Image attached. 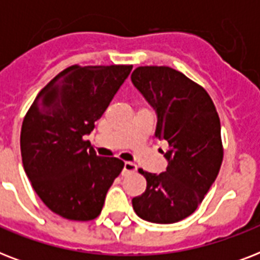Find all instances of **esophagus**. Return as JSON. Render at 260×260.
<instances>
[{"label": "esophagus", "mask_w": 260, "mask_h": 260, "mask_svg": "<svg viewBox=\"0 0 260 260\" xmlns=\"http://www.w3.org/2000/svg\"><path fill=\"white\" fill-rule=\"evenodd\" d=\"M136 169H138V167H136V165H135V163L125 162V163H124V170H122V175L125 177V175H128V174L135 173V171H136Z\"/></svg>", "instance_id": "34e87169"}]
</instances>
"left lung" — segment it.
<instances>
[{
    "mask_svg": "<svg viewBox=\"0 0 260 260\" xmlns=\"http://www.w3.org/2000/svg\"><path fill=\"white\" fill-rule=\"evenodd\" d=\"M132 82L158 113L155 135L169 143L159 175L139 170L147 189L132 200L139 217L174 224L189 217L218 175L224 156L220 117L201 85L167 66H140Z\"/></svg>",
    "mask_w": 260,
    "mask_h": 260,
    "instance_id": "left-lung-1",
    "label": "left lung"
}]
</instances>
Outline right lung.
<instances>
[{
    "instance_id": "obj_1",
    "label": "right lung",
    "mask_w": 260,
    "mask_h": 260,
    "mask_svg": "<svg viewBox=\"0 0 260 260\" xmlns=\"http://www.w3.org/2000/svg\"><path fill=\"white\" fill-rule=\"evenodd\" d=\"M131 70L132 64L67 67L39 91L26 112L20 136L22 166L44 205L60 217H98L121 173V159L97 156L85 136Z\"/></svg>"
}]
</instances>
